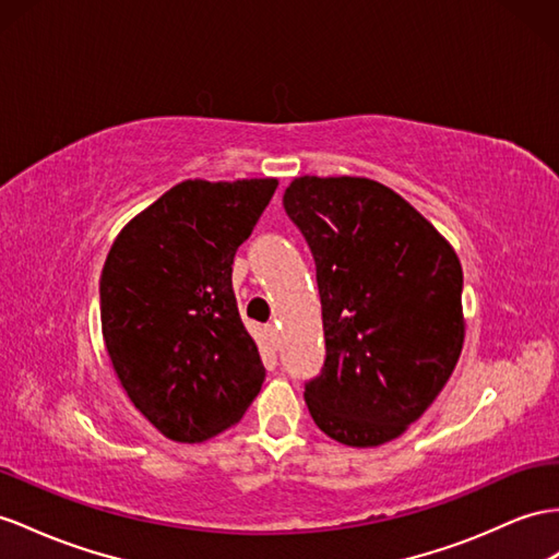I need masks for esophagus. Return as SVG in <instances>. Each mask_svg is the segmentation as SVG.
<instances>
[{
	"instance_id": "esophagus-1",
	"label": "esophagus",
	"mask_w": 559,
	"mask_h": 559,
	"mask_svg": "<svg viewBox=\"0 0 559 559\" xmlns=\"http://www.w3.org/2000/svg\"><path fill=\"white\" fill-rule=\"evenodd\" d=\"M266 340H269V345L274 347V349L278 347V328L274 323L266 325Z\"/></svg>"
}]
</instances>
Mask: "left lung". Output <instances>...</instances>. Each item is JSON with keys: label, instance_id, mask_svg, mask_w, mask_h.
I'll return each instance as SVG.
<instances>
[{"label": "left lung", "instance_id": "left-lung-1", "mask_svg": "<svg viewBox=\"0 0 559 559\" xmlns=\"http://www.w3.org/2000/svg\"><path fill=\"white\" fill-rule=\"evenodd\" d=\"M307 238L325 364L305 384L313 423L345 447H380L435 402L463 352V269L411 203L366 177H297L283 193Z\"/></svg>", "mask_w": 559, "mask_h": 559}]
</instances>
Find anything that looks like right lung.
<instances>
[{
    "instance_id": "right-lung-1",
    "label": "right lung",
    "mask_w": 559,
    "mask_h": 559,
    "mask_svg": "<svg viewBox=\"0 0 559 559\" xmlns=\"http://www.w3.org/2000/svg\"><path fill=\"white\" fill-rule=\"evenodd\" d=\"M276 186L186 179L139 212L106 257V352L130 402L171 441L222 435L262 390L231 264Z\"/></svg>"
}]
</instances>
